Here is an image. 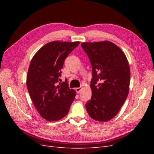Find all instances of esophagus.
<instances>
[{"label":"esophagus","mask_w":154,"mask_h":154,"mask_svg":"<svg viewBox=\"0 0 154 154\" xmlns=\"http://www.w3.org/2000/svg\"><path fill=\"white\" fill-rule=\"evenodd\" d=\"M81 90H82V87H78L76 88V91L78 94H79V93L81 92Z\"/></svg>","instance_id":"obj_1"}]
</instances>
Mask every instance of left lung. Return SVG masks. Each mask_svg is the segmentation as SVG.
Masks as SVG:
<instances>
[{
	"label": "left lung",
	"instance_id": "obj_1",
	"mask_svg": "<svg viewBox=\"0 0 154 154\" xmlns=\"http://www.w3.org/2000/svg\"><path fill=\"white\" fill-rule=\"evenodd\" d=\"M92 67V97L85 105L91 117L108 122L119 112L128 96L130 71L127 57L109 41L83 42Z\"/></svg>",
	"mask_w": 154,
	"mask_h": 154
}]
</instances>
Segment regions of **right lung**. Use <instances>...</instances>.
<instances>
[{"label":"right lung","instance_id":"add662e5","mask_svg":"<svg viewBox=\"0 0 154 154\" xmlns=\"http://www.w3.org/2000/svg\"><path fill=\"white\" fill-rule=\"evenodd\" d=\"M80 42L54 41L46 44L32 57L27 75V87L36 110L44 119L56 122L69 111L76 96L67 80L60 82L63 62Z\"/></svg>","mask_w":154,"mask_h":154}]
</instances>
